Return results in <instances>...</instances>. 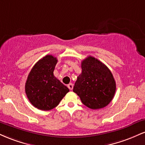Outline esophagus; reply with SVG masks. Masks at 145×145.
<instances>
[{"label":"esophagus","mask_w":145,"mask_h":145,"mask_svg":"<svg viewBox=\"0 0 145 145\" xmlns=\"http://www.w3.org/2000/svg\"><path fill=\"white\" fill-rule=\"evenodd\" d=\"M67 86H68V88H69V89L72 90L73 87H74V84H73L72 83H69V84L67 85Z\"/></svg>","instance_id":"obj_1"}]
</instances>
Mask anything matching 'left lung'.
Wrapping results in <instances>:
<instances>
[{"instance_id":"left-lung-1","label":"left lung","mask_w":145,"mask_h":145,"mask_svg":"<svg viewBox=\"0 0 145 145\" xmlns=\"http://www.w3.org/2000/svg\"><path fill=\"white\" fill-rule=\"evenodd\" d=\"M73 91L91 109L103 108L110 104L116 91V82L110 69L100 61L88 56L81 63Z\"/></svg>"}]
</instances>
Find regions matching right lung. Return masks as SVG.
I'll list each match as a JSON object with an SVG mask.
<instances>
[{"mask_svg": "<svg viewBox=\"0 0 145 145\" xmlns=\"http://www.w3.org/2000/svg\"><path fill=\"white\" fill-rule=\"evenodd\" d=\"M57 59L46 55L39 60L30 71L25 92L33 106L41 110L56 107L69 90L54 76Z\"/></svg>", "mask_w": 145, "mask_h": 145, "instance_id": "obj_1", "label": "right lung"}]
</instances>
